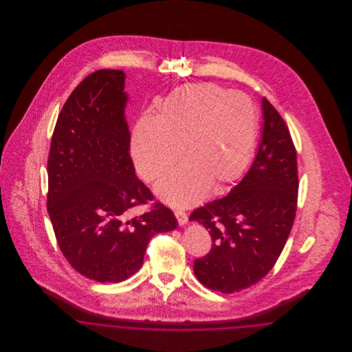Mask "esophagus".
<instances>
[{"label":"esophagus","mask_w":352,"mask_h":352,"mask_svg":"<svg viewBox=\"0 0 352 352\" xmlns=\"http://www.w3.org/2000/svg\"><path fill=\"white\" fill-rule=\"evenodd\" d=\"M174 215H175V218L178 220L179 226H184L187 223V214L182 211V210H175Z\"/></svg>","instance_id":"obj_1"}]
</instances>
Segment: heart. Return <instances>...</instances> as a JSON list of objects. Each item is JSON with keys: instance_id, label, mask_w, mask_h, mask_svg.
Here are the masks:
<instances>
[{"instance_id": "heart-1", "label": "heart", "mask_w": 352, "mask_h": 352, "mask_svg": "<svg viewBox=\"0 0 352 352\" xmlns=\"http://www.w3.org/2000/svg\"><path fill=\"white\" fill-rule=\"evenodd\" d=\"M258 112L245 94L217 84H188L177 89L154 120L142 118L132 137L137 171L158 184L162 201L188 207L201 201L210 186L215 190L236 181L247 168L256 145Z\"/></svg>"}]
</instances>
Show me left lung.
Instances as JSON below:
<instances>
[{
	"label": "left lung",
	"instance_id": "8db88e82",
	"mask_svg": "<svg viewBox=\"0 0 352 352\" xmlns=\"http://www.w3.org/2000/svg\"><path fill=\"white\" fill-rule=\"evenodd\" d=\"M263 133L251 168L228 195L192 211L211 234V251L194 273L211 290L231 294L274 267L292 231L298 198L297 151L284 118L263 99Z\"/></svg>",
	"mask_w": 352,
	"mask_h": 352
}]
</instances>
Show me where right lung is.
Segmentation results:
<instances>
[{
  "instance_id": "1",
  "label": "right lung",
  "mask_w": 352,
  "mask_h": 352,
  "mask_svg": "<svg viewBox=\"0 0 352 352\" xmlns=\"http://www.w3.org/2000/svg\"><path fill=\"white\" fill-rule=\"evenodd\" d=\"M121 69H99L79 84L56 121L47 161V212L69 265L98 283H121L142 267L154 234L177 228L134 171Z\"/></svg>"
}]
</instances>
